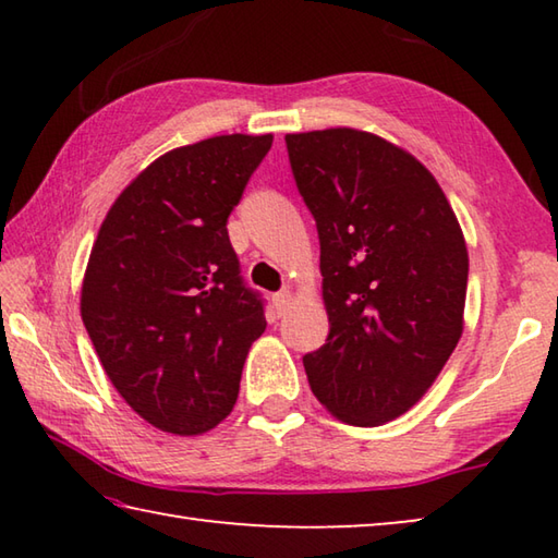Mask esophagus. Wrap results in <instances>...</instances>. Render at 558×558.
I'll list each match as a JSON object with an SVG mask.
<instances>
[{
  "mask_svg": "<svg viewBox=\"0 0 558 558\" xmlns=\"http://www.w3.org/2000/svg\"><path fill=\"white\" fill-rule=\"evenodd\" d=\"M272 305H276L278 315H282V313H286V310L292 305V292H290V290L276 292V295H272Z\"/></svg>",
  "mask_w": 558,
  "mask_h": 558,
  "instance_id": "34e87169",
  "label": "esophagus"
}]
</instances>
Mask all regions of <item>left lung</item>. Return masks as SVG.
<instances>
[{
	"label": "left lung",
	"mask_w": 558,
	"mask_h": 558,
	"mask_svg": "<svg viewBox=\"0 0 558 558\" xmlns=\"http://www.w3.org/2000/svg\"><path fill=\"white\" fill-rule=\"evenodd\" d=\"M319 235L327 342L302 356L335 418L381 426L423 399L462 335L468 248L426 167L354 128L286 135Z\"/></svg>",
	"instance_id": "obj_1"
}]
</instances>
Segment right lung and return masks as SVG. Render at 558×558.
I'll return each instance as SVG.
<instances>
[{
  "instance_id": "right-lung-1",
  "label": "right lung",
  "mask_w": 558,
  "mask_h": 558,
  "mask_svg": "<svg viewBox=\"0 0 558 558\" xmlns=\"http://www.w3.org/2000/svg\"><path fill=\"white\" fill-rule=\"evenodd\" d=\"M272 135H219L143 169L93 243L81 317L108 379L132 411L174 436L231 413L243 362L266 332L226 221Z\"/></svg>"
}]
</instances>
